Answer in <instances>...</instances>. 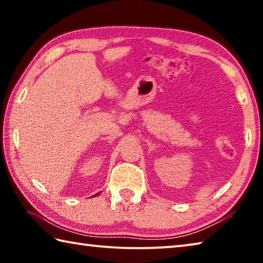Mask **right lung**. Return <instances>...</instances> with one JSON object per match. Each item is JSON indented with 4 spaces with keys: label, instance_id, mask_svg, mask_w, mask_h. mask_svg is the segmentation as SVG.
<instances>
[{
    "label": "right lung",
    "instance_id": "1",
    "mask_svg": "<svg viewBox=\"0 0 263 263\" xmlns=\"http://www.w3.org/2000/svg\"><path fill=\"white\" fill-rule=\"evenodd\" d=\"M97 195H99V194H96V195H95V196H97Z\"/></svg>",
    "mask_w": 263,
    "mask_h": 263
}]
</instances>
